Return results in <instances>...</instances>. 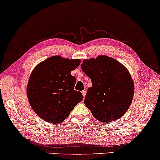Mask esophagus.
Instances as JSON below:
<instances>
[{
  "instance_id": "esophagus-1",
  "label": "esophagus",
  "mask_w": 160,
  "mask_h": 160,
  "mask_svg": "<svg viewBox=\"0 0 160 160\" xmlns=\"http://www.w3.org/2000/svg\"><path fill=\"white\" fill-rule=\"evenodd\" d=\"M86 92H87V91H86V90H82V94L83 97H85Z\"/></svg>"
}]
</instances>
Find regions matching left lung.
Returning a JSON list of instances; mask_svg holds the SVG:
<instances>
[{
	"mask_svg": "<svg viewBox=\"0 0 160 160\" xmlns=\"http://www.w3.org/2000/svg\"><path fill=\"white\" fill-rule=\"evenodd\" d=\"M81 68L92 83L84 100L92 115L102 122L120 118L130 108L134 95V83L127 68L106 55L84 60Z\"/></svg>",
	"mask_w": 160,
	"mask_h": 160,
	"instance_id": "8db88e82",
	"label": "left lung"
}]
</instances>
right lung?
I'll use <instances>...</instances> for the list:
<instances>
[{"mask_svg":"<svg viewBox=\"0 0 160 160\" xmlns=\"http://www.w3.org/2000/svg\"><path fill=\"white\" fill-rule=\"evenodd\" d=\"M79 59L52 56L35 68L30 76L27 95L34 112L51 123L62 122L83 96L75 90L76 79L70 72L79 66Z\"/></svg>","mask_w":160,"mask_h":160,"instance_id":"add662e5","label":"right lung"}]
</instances>
